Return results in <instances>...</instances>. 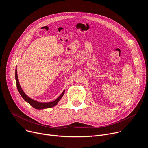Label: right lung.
Instances as JSON below:
<instances>
[{
  "mask_svg": "<svg viewBox=\"0 0 148 148\" xmlns=\"http://www.w3.org/2000/svg\"><path fill=\"white\" fill-rule=\"evenodd\" d=\"M16 86H17V90L20 93V94L23 97V98L25 99V101H26V102H27L30 105L37 109V110H41V109H45V108H51L53 107H54L55 105H56L57 104V103L59 102V101L61 99V98H62V97L63 96L64 94L65 90L62 92V93L53 102H46V103H43V102H37L36 101H34L32 99H31L30 98H29L28 96H27L25 93L23 91L22 88H21L20 84L18 82V77H17V73H16Z\"/></svg>",
  "mask_w": 148,
  "mask_h": 148,
  "instance_id": "1",
  "label": "right lung"
}]
</instances>
